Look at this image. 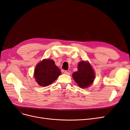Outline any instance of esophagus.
Instances as JSON below:
<instances>
[{"mask_svg": "<svg viewBox=\"0 0 130 130\" xmlns=\"http://www.w3.org/2000/svg\"><path fill=\"white\" fill-rule=\"evenodd\" d=\"M63 73H64V74H66V75H69L70 74V73L68 72L67 71V70H64Z\"/></svg>", "mask_w": 130, "mask_h": 130, "instance_id": "1", "label": "esophagus"}]
</instances>
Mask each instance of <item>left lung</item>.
Masks as SVG:
<instances>
[{
    "instance_id": "8db88e82",
    "label": "left lung",
    "mask_w": 130,
    "mask_h": 130,
    "mask_svg": "<svg viewBox=\"0 0 130 130\" xmlns=\"http://www.w3.org/2000/svg\"><path fill=\"white\" fill-rule=\"evenodd\" d=\"M74 80L81 88H87L95 78V74L88 62L81 61L78 64V70L73 74Z\"/></svg>"
}]
</instances>
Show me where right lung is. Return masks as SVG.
I'll list each match as a JSON object with an SVG mask.
<instances>
[{"label":"right lung","instance_id":"add662e5","mask_svg":"<svg viewBox=\"0 0 130 130\" xmlns=\"http://www.w3.org/2000/svg\"><path fill=\"white\" fill-rule=\"evenodd\" d=\"M61 70L52 60H44L38 63L35 70V77L38 84L42 86H48L55 81L60 75Z\"/></svg>","mask_w":130,"mask_h":130}]
</instances>
